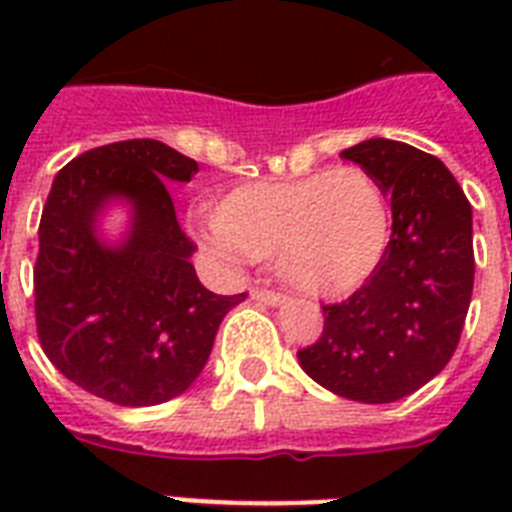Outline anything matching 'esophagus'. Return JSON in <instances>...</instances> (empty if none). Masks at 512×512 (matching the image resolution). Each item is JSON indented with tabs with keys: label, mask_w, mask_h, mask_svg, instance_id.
Wrapping results in <instances>:
<instances>
[{
	"label": "esophagus",
	"mask_w": 512,
	"mask_h": 512,
	"mask_svg": "<svg viewBox=\"0 0 512 512\" xmlns=\"http://www.w3.org/2000/svg\"><path fill=\"white\" fill-rule=\"evenodd\" d=\"M252 300H257V303H263V305H284L287 303V297L279 295V292H271V289H252Z\"/></svg>",
	"instance_id": "1"
}]
</instances>
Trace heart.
Masks as SVG:
<instances>
[{
    "label": "heart",
    "instance_id": "heart-1",
    "mask_svg": "<svg viewBox=\"0 0 512 512\" xmlns=\"http://www.w3.org/2000/svg\"><path fill=\"white\" fill-rule=\"evenodd\" d=\"M196 236L228 263L273 257L303 295L342 297L364 287L388 255L393 209L369 172L342 167L239 185Z\"/></svg>",
    "mask_w": 512,
    "mask_h": 512
}]
</instances>
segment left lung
<instances>
[{
    "label": "left lung",
    "mask_w": 512,
    "mask_h": 512,
    "mask_svg": "<svg viewBox=\"0 0 512 512\" xmlns=\"http://www.w3.org/2000/svg\"><path fill=\"white\" fill-rule=\"evenodd\" d=\"M390 196L393 239L372 279L324 305V332L297 350L303 372L335 396L390 404L452 358L473 295V209L446 164L401 140L342 151Z\"/></svg>",
    "instance_id": "obj_1"
}]
</instances>
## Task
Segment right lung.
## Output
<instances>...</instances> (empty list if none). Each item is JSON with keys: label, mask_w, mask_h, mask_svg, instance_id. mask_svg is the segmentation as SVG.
Masks as SVG:
<instances>
[{"label": "right lung", "mask_w": 512, "mask_h": 512, "mask_svg": "<svg viewBox=\"0 0 512 512\" xmlns=\"http://www.w3.org/2000/svg\"><path fill=\"white\" fill-rule=\"evenodd\" d=\"M199 164L159 140H119L76 156L52 180L34 268L36 332L55 369L119 406H156L191 388L225 313L191 265L170 185ZM111 208L128 220L105 226Z\"/></svg>", "instance_id": "right-lung-1"}]
</instances>
